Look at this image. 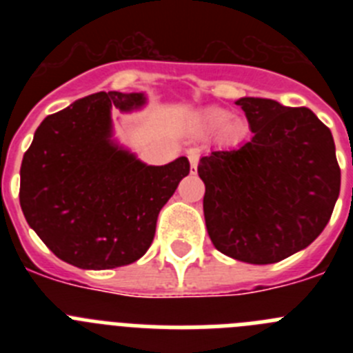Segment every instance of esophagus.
Wrapping results in <instances>:
<instances>
[{"instance_id": "obj_1", "label": "esophagus", "mask_w": 353, "mask_h": 353, "mask_svg": "<svg viewBox=\"0 0 353 353\" xmlns=\"http://www.w3.org/2000/svg\"><path fill=\"white\" fill-rule=\"evenodd\" d=\"M187 157H189V162H191V173L196 174V171H198V161H199V155L196 150H189L187 152Z\"/></svg>"}]
</instances>
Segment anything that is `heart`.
<instances>
[{"label":"heart","mask_w":353,"mask_h":353,"mask_svg":"<svg viewBox=\"0 0 353 353\" xmlns=\"http://www.w3.org/2000/svg\"><path fill=\"white\" fill-rule=\"evenodd\" d=\"M203 123L210 130H223L232 123V113H228L224 109L214 108L208 109L203 114Z\"/></svg>","instance_id":"1"}]
</instances>
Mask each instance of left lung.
Returning a JSON list of instances; mask_svg holds the SVG:
<instances>
[{"instance_id": "left-lung-1", "label": "left lung", "mask_w": 353, "mask_h": 353, "mask_svg": "<svg viewBox=\"0 0 353 353\" xmlns=\"http://www.w3.org/2000/svg\"><path fill=\"white\" fill-rule=\"evenodd\" d=\"M252 138L201 157L207 232L217 251L245 263H276L323 232L341 185L329 127L307 108L244 97Z\"/></svg>"}]
</instances>
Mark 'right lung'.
Segmentation results:
<instances>
[{"mask_svg":"<svg viewBox=\"0 0 353 353\" xmlns=\"http://www.w3.org/2000/svg\"><path fill=\"white\" fill-rule=\"evenodd\" d=\"M143 93L99 92L39 125L21 164L28 224L60 260L88 270L134 263L148 251L159 212L189 174L187 157L146 166L111 139V108L132 111Z\"/></svg>","mask_w":353,"mask_h":353,"instance_id":"1","label":"right lung"}]
</instances>
